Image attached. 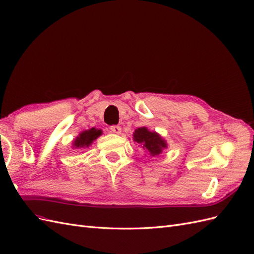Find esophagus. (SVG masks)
Segmentation results:
<instances>
[{"instance_id":"34e87169","label":"esophagus","mask_w":254,"mask_h":254,"mask_svg":"<svg viewBox=\"0 0 254 254\" xmlns=\"http://www.w3.org/2000/svg\"><path fill=\"white\" fill-rule=\"evenodd\" d=\"M110 131L116 134H120L121 133V127L119 126H112L110 127Z\"/></svg>"}]
</instances>
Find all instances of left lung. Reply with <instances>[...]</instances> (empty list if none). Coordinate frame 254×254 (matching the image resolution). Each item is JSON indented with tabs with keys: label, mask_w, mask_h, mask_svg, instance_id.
I'll list each match as a JSON object with an SVG mask.
<instances>
[{
	"label": "left lung",
	"mask_w": 254,
	"mask_h": 254,
	"mask_svg": "<svg viewBox=\"0 0 254 254\" xmlns=\"http://www.w3.org/2000/svg\"><path fill=\"white\" fill-rule=\"evenodd\" d=\"M134 140L137 141L151 155L160 154L162 149L166 148V142L155 132H150L146 127H138L133 134Z\"/></svg>",
	"instance_id": "obj_1"
}]
</instances>
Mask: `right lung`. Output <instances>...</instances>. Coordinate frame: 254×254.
<instances>
[{
  "label": "right lung",
  "instance_id": "obj_1",
  "mask_svg": "<svg viewBox=\"0 0 254 254\" xmlns=\"http://www.w3.org/2000/svg\"><path fill=\"white\" fill-rule=\"evenodd\" d=\"M102 134L101 129L97 128H90L88 131L82 132L78 137L74 140L73 145L76 148H83V147H89L91 144H92L93 140L96 139L99 136Z\"/></svg>",
  "mask_w": 254,
  "mask_h": 254
}]
</instances>
